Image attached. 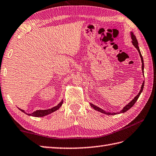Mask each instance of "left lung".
Listing matches in <instances>:
<instances>
[{
  "label": "left lung",
  "mask_w": 156,
  "mask_h": 156,
  "mask_svg": "<svg viewBox=\"0 0 156 156\" xmlns=\"http://www.w3.org/2000/svg\"><path fill=\"white\" fill-rule=\"evenodd\" d=\"M130 37H131V39H132V43H133V45L135 47V48H136L138 51H139V54L140 55V60H141V62H142V72L143 73H144V62H143V56L141 55V53H140V49H139V43H138L137 41V39L136 37H135V35L134 34V33L133 32H130ZM144 75V74H143ZM144 83H145V81H143V83H142V86H141V87H140V90L139 91V92L138 94L134 97V98L132 100V101L129 102V103L128 105H126L125 107L122 108V109L119 111V112H117V113H111V112H107V111H106L105 110L102 109V108H100L98 107H97V106L93 105L91 103V102H90V106L92 107L94 109H95L96 111H99V112L101 113H102L104 114H106V115H117V114H119V113H125L128 110L130 109V108L133 107V106L135 104V102H136V101L138 100V98H139V97L140 96V94L142 93L143 92V87H144Z\"/></svg>",
  "instance_id": "obj_1"
}]
</instances>
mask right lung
<instances>
[{
	"instance_id": "right-lung-1",
	"label": "right lung",
	"mask_w": 156,
	"mask_h": 156,
	"mask_svg": "<svg viewBox=\"0 0 156 156\" xmlns=\"http://www.w3.org/2000/svg\"><path fill=\"white\" fill-rule=\"evenodd\" d=\"M62 103H63V99L62 100L61 102H60L59 104H58V105H56V106H55V107H52V108H49V109L37 110V111H34V112L32 113H27L25 112L24 110L20 109V108H19V109H20V111H22L23 113H26V115H29V116L36 117H44V116H45V115H48L51 114V113H54V111L58 110V109H59V108L61 107V106H62Z\"/></svg>"
}]
</instances>
